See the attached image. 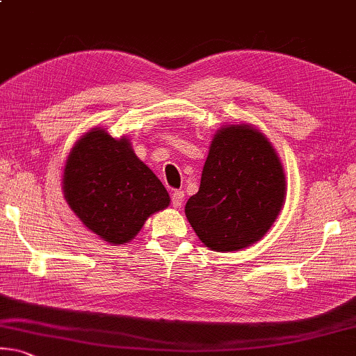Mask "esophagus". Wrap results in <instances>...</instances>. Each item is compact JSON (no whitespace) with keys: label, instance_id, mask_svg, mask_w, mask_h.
<instances>
[{"label":"esophagus","instance_id":"34e87169","mask_svg":"<svg viewBox=\"0 0 356 356\" xmlns=\"http://www.w3.org/2000/svg\"><path fill=\"white\" fill-rule=\"evenodd\" d=\"M184 198H185V195H184L182 190H174L172 195H171L172 206H174V207H180V206H182Z\"/></svg>","mask_w":356,"mask_h":356}]
</instances>
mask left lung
<instances>
[{"mask_svg":"<svg viewBox=\"0 0 356 356\" xmlns=\"http://www.w3.org/2000/svg\"><path fill=\"white\" fill-rule=\"evenodd\" d=\"M284 198V168L269 140L249 125H231L213 138L185 216L206 247L233 252L268 233Z\"/></svg>","mask_w":356,"mask_h":356,"instance_id":"1","label":"left lung"}]
</instances>
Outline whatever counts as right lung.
I'll return each instance as SVG.
<instances>
[{
	"label": "right lung",
	"mask_w": 356,
	"mask_h": 356,
	"mask_svg": "<svg viewBox=\"0 0 356 356\" xmlns=\"http://www.w3.org/2000/svg\"><path fill=\"white\" fill-rule=\"evenodd\" d=\"M63 191L86 227L111 244H125L152 213L169 206V195L127 138L93 128L66 160Z\"/></svg>",
	"instance_id": "right-lung-1"
}]
</instances>
